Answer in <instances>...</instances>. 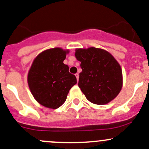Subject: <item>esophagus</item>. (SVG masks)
Instances as JSON below:
<instances>
[{
	"instance_id": "esophagus-1",
	"label": "esophagus",
	"mask_w": 149,
	"mask_h": 149,
	"mask_svg": "<svg viewBox=\"0 0 149 149\" xmlns=\"http://www.w3.org/2000/svg\"><path fill=\"white\" fill-rule=\"evenodd\" d=\"M75 76H76V77L77 80L78 81V79H79V75H78V73H76V75H75Z\"/></svg>"
}]
</instances>
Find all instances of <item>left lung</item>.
<instances>
[{
	"label": "left lung",
	"instance_id": "8db88e82",
	"mask_svg": "<svg viewBox=\"0 0 149 149\" xmlns=\"http://www.w3.org/2000/svg\"><path fill=\"white\" fill-rule=\"evenodd\" d=\"M75 57L81 63L78 86L87 100L98 105L114 100L123 80L120 65L113 56L104 49L90 47L76 49Z\"/></svg>",
	"mask_w": 149,
	"mask_h": 149
}]
</instances>
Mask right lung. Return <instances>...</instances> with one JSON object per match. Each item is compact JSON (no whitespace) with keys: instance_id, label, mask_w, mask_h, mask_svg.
<instances>
[{"instance_id":"right-lung-1","label":"right lung","mask_w":149,"mask_h":149,"mask_svg":"<svg viewBox=\"0 0 149 149\" xmlns=\"http://www.w3.org/2000/svg\"><path fill=\"white\" fill-rule=\"evenodd\" d=\"M69 49L54 47L42 51L33 59L27 76L29 88L40 105L56 109L66 100L77 80L64 64Z\"/></svg>"}]
</instances>
